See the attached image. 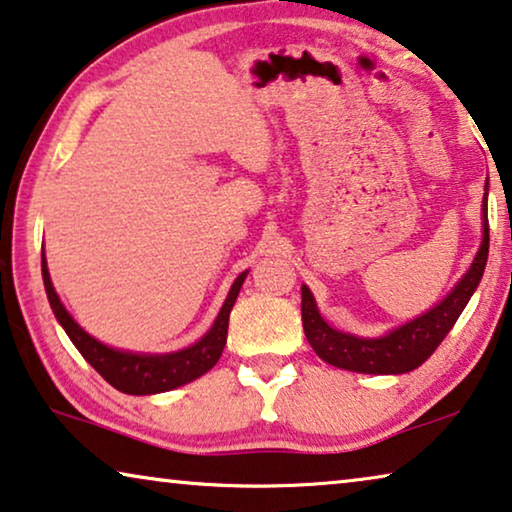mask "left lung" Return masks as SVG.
Listing matches in <instances>:
<instances>
[{
	"label": "left lung",
	"mask_w": 512,
	"mask_h": 512,
	"mask_svg": "<svg viewBox=\"0 0 512 512\" xmlns=\"http://www.w3.org/2000/svg\"><path fill=\"white\" fill-rule=\"evenodd\" d=\"M487 251H490V221H487V194L483 203V244H480L476 258H473L469 272L459 279V284L448 293L427 314L418 316L416 321L402 325V328L388 332L379 339H362L346 335L330 328L318 314L314 295L307 286H302V328H305L307 342L316 355L330 365L348 372L360 374H404L420 367L436 346L443 342L455 321L462 314L466 302L471 300L473 291L480 284L485 272Z\"/></svg>",
	"instance_id": "obj_1"
}]
</instances>
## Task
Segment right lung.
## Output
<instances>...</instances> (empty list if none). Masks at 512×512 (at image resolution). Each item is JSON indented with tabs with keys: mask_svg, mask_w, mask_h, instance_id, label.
<instances>
[{
	"mask_svg": "<svg viewBox=\"0 0 512 512\" xmlns=\"http://www.w3.org/2000/svg\"><path fill=\"white\" fill-rule=\"evenodd\" d=\"M41 272H43V284H46L50 307H53L57 321L62 323L66 335L71 337V342L76 344L80 355L90 362L103 379L120 392H127V395H154V392H166V390L180 388V385L198 379V376H203L205 372H210V369L219 362L221 353H224L226 335H228V316H231V309L235 305V300H238L242 281L247 277V272H242L240 277L235 279V284L231 286V293H228L224 307L219 311L217 321H214L210 332H207L201 342H196L194 346L184 348V351H177V353L145 355V353L115 351V348L96 342L94 337L87 335V332L73 321L62 302H59L53 288V281H50L46 256L43 254H41Z\"/></svg>",
	"mask_w": 512,
	"mask_h": 512,
	"instance_id": "right-lung-1",
	"label": "right lung"
}]
</instances>
